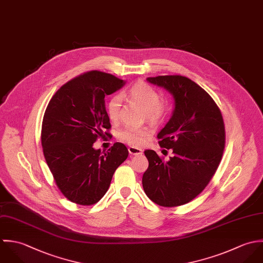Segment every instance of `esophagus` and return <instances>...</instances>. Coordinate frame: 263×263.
<instances>
[{
    "mask_svg": "<svg viewBox=\"0 0 263 263\" xmlns=\"http://www.w3.org/2000/svg\"><path fill=\"white\" fill-rule=\"evenodd\" d=\"M128 152H129V154L132 155V156H137V155H141V154H142V149L137 148V147H134V146L128 147Z\"/></svg>",
    "mask_w": 263,
    "mask_h": 263,
    "instance_id": "1",
    "label": "esophagus"
}]
</instances>
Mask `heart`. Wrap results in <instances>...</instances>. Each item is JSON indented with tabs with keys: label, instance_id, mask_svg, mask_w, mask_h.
<instances>
[{
	"label": "heart",
	"instance_id": "b5f03b06",
	"mask_svg": "<svg viewBox=\"0 0 263 263\" xmlns=\"http://www.w3.org/2000/svg\"><path fill=\"white\" fill-rule=\"evenodd\" d=\"M121 98L127 102L140 106L144 109L146 119L153 123L161 121L167 111L166 103L159 98L156 88L145 82H137L130 88L125 90ZM121 99L112 98L107 105V116L111 122H117L120 117ZM151 134L147 128L125 127L118 133V138L124 143L133 146H139L144 143L146 137Z\"/></svg>",
	"mask_w": 263,
	"mask_h": 263
}]
</instances>
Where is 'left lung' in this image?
<instances>
[{
  "label": "left lung",
  "instance_id": "left-lung-1",
  "mask_svg": "<svg viewBox=\"0 0 263 263\" xmlns=\"http://www.w3.org/2000/svg\"><path fill=\"white\" fill-rule=\"evenodd\" d=\"M146 80L173 95L172 117L158 138L159 146L172 149L174 156L164 161L155 151H145L149 165L142 186L148 198L160 206L183 205L204 190L220 162L226 142L222 116L210 95L185 76Z\"/></svg>",
  "mask_w": 263,
  "mask_h": 263
}]
</instances>
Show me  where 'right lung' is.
<instances>
[{
  "label": "right lung",
  "instance_id": "obj_1",
  "mask_svg": "<svg viewBox=\"0 0 263 263\" xmlns=\"http://www.w3.org/2000/svg\"><path fill=\"white\" fill-rule=\"evenodd\" d=\"M124 85L111 74L89 71L64 84L47 106L42 126L44 156L58 188L74 203L99 202L115 171L128 158L127 147L120 142L106 152L93 147L98 138L110 136L105 98Z\"/></svg>",
  "mask_w": 263,
  "mask_h": 263
}]
</instances>
